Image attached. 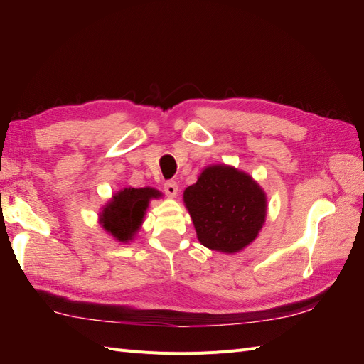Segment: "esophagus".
I'll return each mask as SVG.
<instances>
[{"label":"esophagus","mask_w":364,"mask_h":364,"mask_svg":"<svg viewBox=\"0 0 364 364\" xmlns=\"http://www.w3.org/2000/svg\"><path fill=\"white\" fill-rule=\"evenodd\" d=\"M164 191H165V194L170 196V197H176V196H178L179 186L174 181H167L164 183Z\"/></svg>","instance_id":"1"}]
</instances>
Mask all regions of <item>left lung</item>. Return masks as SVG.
Segmentation results:
<instances>
[{"label": "left lung", "mask_w": 364, "mask_h": 364, "mask_svg": "<svg viewBox=\"0 0 364 364\" xmlns=\"http://www.w3.org/2000/svg\"><path fill=\"white\" fill-rule=\"evenodd\" d=\"M200 243L235 253L257 238L267 214L266 193L249 174L228 165L206 167L183 191Z\"/></svg>", "instance_id": "obj_1"}]
</instances>
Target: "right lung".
Listing matches in <instances>:
<instances>
[{"label": "right lung", "instance_id": "1", "mask_svg": "<svg viewBox=\"0 0 364 364\" xmlns=\"http://www.w3.org/2000/svg\"><path fill=\"white\" fill-rule=\"evenodd\" d=\"M161 191L150 188H124L105 205L100 213V225L121 243L134 240L144 220L149 202L159 199Z\"/></svg>", "mask_w": 364, "mask_h": 364}]
</instances>
